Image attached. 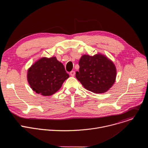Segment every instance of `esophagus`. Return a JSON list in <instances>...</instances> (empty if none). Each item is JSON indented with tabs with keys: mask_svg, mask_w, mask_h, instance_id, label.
Instances as JSON below:
<instances>
[{
	"mask_svg": "<svg viewBox=\"0 0 148 148\" xmlns=\"http://www.w3.org/2000/svg\"><path fill=\"white\" fill-rule=\"evenodd\" d=\"M75 73L74 71H71L70 73V74L71 75V76H74Z\"/></svg>",
	"mask_w": 148,
	"mask_h": 148,
	"instance_id": "esophagus-1",
	"label": "esophagus"
}]
</instances>
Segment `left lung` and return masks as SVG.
Returning a JSON list of instances; mask_svg holds the SVG:
<instances>
[{
	"mask_svg": "<svg viewBox=\"0 0 148 148\" xmlns=\"http://www.w3.org/2000/svg\"><path fill=\"white\" fill-rule=\"evenodd\" d=\"M75 77L86 89L96 94L107 92L114 84L116 70L113 62L104 55H83L79 61Z\"/></svg>",
	"mask_w": 148,
	"mask_h": 148,
	"instance_id": "1",
	"label": "left lung"
}]
</instances>
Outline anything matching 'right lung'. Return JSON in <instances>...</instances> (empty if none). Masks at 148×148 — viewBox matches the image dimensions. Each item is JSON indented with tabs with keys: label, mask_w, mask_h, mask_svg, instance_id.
I'll list each match as a JSON object with an SVG mask.
<instances>
[{
	"label": "right lung",
	"mask_w": 148,
	"mask_h": 148,
	"mask_svg": "<svg viewBox=\"0 0 148 148\" xmlns=\"http://www.w3.org/2000/svg\"><path fill=\"white\" fill-rule=\"evenodd\" d=\"M27 76L31 88L43 96L54 94L69 77L64 65L56 57L37 60L28 70Z\"/></svg>",
	"instance_id": "right-lung-1"
}]
</instances>
